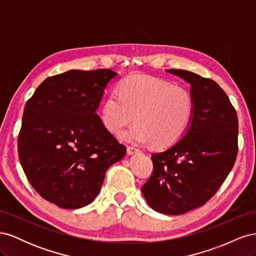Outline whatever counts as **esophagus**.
<instances>
[{
    "label": "esophagus",
    "mask_w": 256,
    "mask_h": 256,
    "mask_svg": "<svg viewBox=\"0 0 256 256\" xmlns=\"http://www.w3.org/2000/svg\"><path fill=\"white\" fill-rule=\"evenodd\" d=\"M138 152V150L136 148V147H134V146H128V147H127V152H128V154H136V152Z\"/></svg>",
    "instance_id": "34e87169"
}]
</instances>
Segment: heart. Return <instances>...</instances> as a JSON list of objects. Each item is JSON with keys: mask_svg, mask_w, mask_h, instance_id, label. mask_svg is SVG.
I'll use <instances>...</instances> for the list:
<instances>
[{"mask_svg": "<svg viewBox=\"0 0 256 256\" xmlns=\"http://www.w3.org/2000/svg\"><path fill=\"white\" fill-rule=\"evenodd\" d=\"M194 114L190 92L164 79L131 76L108 96L100 109V122L118 136L136 120L124 138L134 143H148L168 148L187 134Z\"/></svg>", "mask_w": 256, "mask_h": 256, "instance_id": "obj_1", "label": "heart"}]
</instances>
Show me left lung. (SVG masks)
<instances>
[{"label":"left lung","mask_w":256,"mask_h":256,"mask_svg":"<svg viewBox=\"0 0 256 256\" xmlns=\"http://www.w3.org/2000/svg\"><path fill=\"white\" fill-rule=\"evenodd\" d=\"M166 72L190 83L194 114L180 142L152 154V173L141 189L154 210L182 214L206 204L226 180L237 157L238 118L214 80L182 69Z\"/></svg>","instance_id":"8db88e82"}]
</instances>
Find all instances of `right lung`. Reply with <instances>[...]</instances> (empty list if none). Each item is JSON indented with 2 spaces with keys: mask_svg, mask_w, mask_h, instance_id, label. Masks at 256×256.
Instances as JSON below:
<instances>
[{
  "mask_svg": "<svg viewBox=\"0 0 256 256\" xmlns=\"http://www.w3.org/2000/svg\"><path fill=\"white\" fill-rule=\"evenodd\" d=\"M116 74L96 69L49 76L24 106L18 136L21 166L38 194L60 208L92 203L106 170L125 156V145L96 113Z\"/></svg>",
  "mask_w": 256,
  "mask_h": 256,
  "instance_id": "1",
  "label": "right lung"
}]
</instances>
